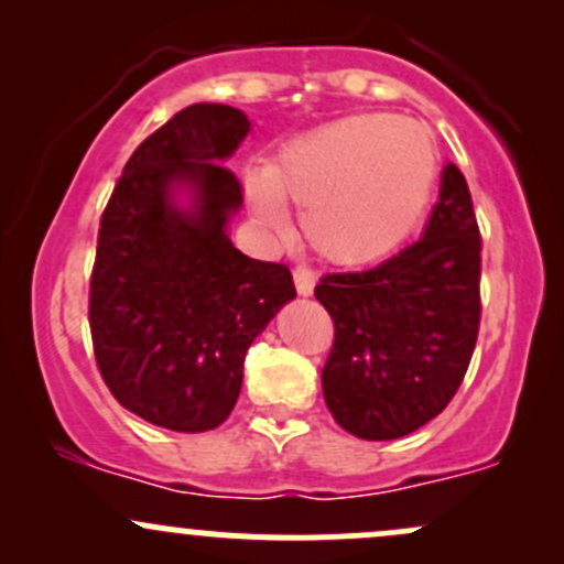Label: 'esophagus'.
<instances>
[{"label":"esophagus","mask_w":564,"mask_h":564,"mask_svg":"<svg viewBox=\"0 0 564 564\" xmlns=\"http://www.w3.org/2000/svg\"><path fill=\"white\" fill-rule=\"evenodd\" d=\"M293 280H295V290H299L301 295H312L314 284H317V274H314L308 265H295Z\"/></svg>","instance_id":"34e87169"}]
</instances>
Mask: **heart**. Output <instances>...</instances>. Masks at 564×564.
Listing matches in <instances>:
<instances>
[{
	"label": "heart",
	"mask_w": 564,
	"mask_h": 564,
	"mask_svg": "<svg viewBox=\"0 0 564 564\" xmlns=\"http://www.w3.org/2000/svg\"><path fill=\"white\" fill-rule=\"evenodd\" d=\"M438 148L425 126L355 115L295 139L265 177H250L258 217L284 226V204L306 207L308 245L333 263H371L403 245L433 198Z\"/></svg>",
	"instance_id": "b5f03b06"
}]
</instances>
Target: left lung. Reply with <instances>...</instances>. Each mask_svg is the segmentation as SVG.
<instances>
[{
  "mask_svg": "<svg viewBox=\"0 0 564 564\" xmlns=\"http://www.w3.org/2000/svg\"><path fill=\"white\" fill-rule=\"evenodd\" d=\"M481 231L468 183L446 163L420 241L314 288L333 319L323 392L333 420L366 441L414 433L449 405L481 323Z\"/></svg>",
  "mask_w": 564,
  "mask_h": 564,
  "instance_id": "8db88e82",
  "label": "left lung"
}]
</instances>
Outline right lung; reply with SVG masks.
Here are the masks:
<instances>
[{
	"mask_svg": "<svg viewBox=\"0 0 564 564\" xmlns=\"http://www.w3.org/2000/svg\"><path fill=\"white\" fill-rule=\"evenodd\" d=\"M250 131L228 105H191L126 161L96 239L88 323L96 366L123 409L180 433L228 420L252 338L295 295L284 263L226 234L241 183L223 166ZM191 184L194 209L171 204Z\"/></svg>",
	"mask_w": 564,
	"mask_h": 564,
	"instance_id": "add662e5",
	"label": "right lung"
}]
</instances>
